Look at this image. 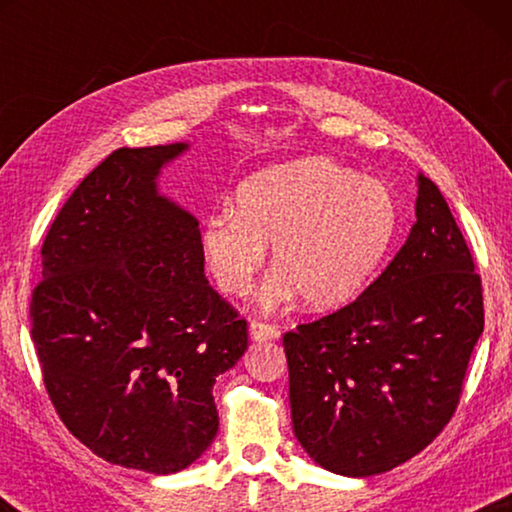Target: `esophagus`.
<instances>
[{
    "instance_id": "34e87169",
    "label": "esophagus",
    "mask_w": 512,
    "mask_h": 512,
    "mask_svg": "<svg viewBox=\"0 0 512 512\" xmlns=\"http://www.w3.org/2000/svg\"><path fill=\"white\" fill-rule=\"evenodd\" d=\"M250 332V339L253 341H273L280 336V329H277L275 325L271 323H264V320H253L248 327Z\"/></svg>"
}]
</instances>
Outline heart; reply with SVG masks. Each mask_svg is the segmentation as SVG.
<instances>
[{
  "mask_svg": "<svg viewBox=\"0 0 512 512\" xmlns=\"http://www.w3.org/2000/svg\"><path fill=\"white\" fill-rule=\"evenodd\" d=\"M397 230L388 185L327 158L257 173L237 192V214L203 225V253L228 296H246L273 246L266 307L300 293L311 307H336L366 287Z\"/></svg>",
  "mask_w": 512,
  "mask_h": 512,
  "instance_id": "b5f03b06",
  "label": "heart"
}]
</instances>
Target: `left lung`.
Returning <instances> with one entry per match:
<instances>
[{
    "label": "left lung",
    "mask_w": 512,
    "mask_h": 512,
    "mask_svg": "<svg viewBox=\"0 0 512 512\" xmlns=\"http://www.w3.org/2000/svg\"><path fill=\"white\" fill-rule=\"evenodd\" d=\"M413 230L357 300L284 334L293 431L325 470L372 476L440 436L483 332V287L440 189L418 176Z\"/></svg>",
    "instance_id": "1"
}]
</instances>
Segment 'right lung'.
I'll return each instance as SVG.
<instances>
[{"mask_svg":"<svg viewBox=\"0 0 512 512\" xmlns=\"http://www.w3.org/2000/svg\"><path fill=\"white\" fill-rule=\"evenodd\" d=\"M185 144L117 149L42 244L31 339L58 418L108 463L185 470L219 431L214 381L248 348V323L203 273L198 221L155 192Z\"/></svg>","mask_w":512,"mask_h":512,"instance_id":"add662e5","label":"right lung"}]
</instances>
